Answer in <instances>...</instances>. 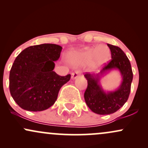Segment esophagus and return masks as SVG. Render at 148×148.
<instances>
[{
    "label": "esophagus",
    "mask_w": 148,
    "mask_h": 148,
    "mask_svg": "<svg viewBox=\"0 0 148 148\" xmlns=\"http://www.w3.org/2000/svg\"><path fill=\"white\" fill-rule=\"evenodd\" d=\"M80 74H81V73H80V72H79V71H76V72H73L72 74V79H76V78L79 76Z\"/></svg>",
    "instance_id": "obj_1"
}]
</instances>
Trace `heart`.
Returning a JSON list of instances; mask_svg holds the SVG:
<instances>
[{
	"instance_id": "obj_1",
	"label": "heart",
	"mask_w": 148,
	"mask_h": 148,
	"mask_svg": "<svg viewBox=\"0 0 148 148\" xmlns=\"http://www.w3.org/2000/svg\"><path fill=\"white\" fill-rule=\"evenodd\" d=\"M111 57L109 47L99 45L97 47H86L79 51L69 53L67 59L72 65L81 67L89 64L92 70H97L108 62Z\"/></svg>"
}]
</instances>
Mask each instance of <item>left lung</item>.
<instances>
[{
    "label": "left lung",
    "mask_w": 148,
    "mask_h": 148,
    "mask_svg": "<svg viewBox=\"0 0 148 148\" xmlns=\"http://www.w3.org/2000/svg\"><path fill=\"white\" fill-rule=\"evenodd\" d=\"M111 52L112 60L98 74L87 73L84 75L88 81V87L84 99L90 109L99 115L115 113L126 103L131 90L133 72L128 58L118 47L108 44ZM113 70H118L122 77L120 86L114 91H105L101 79Z\"/></svg>",
    "instance_id": "8db88e82"
}]
</instances>
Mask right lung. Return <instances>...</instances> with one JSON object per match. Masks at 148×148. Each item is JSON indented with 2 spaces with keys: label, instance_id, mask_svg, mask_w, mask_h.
<instances>
[{
  "label": "right lung",
  "instance_id": "add662e5",
  "mask_svg": "<svg viewBox=\"0 0 148 148\" xmlns=\"http://www.w3.org/2000/svg\"><path fill=\"white\" fill-rule=\"evenodd\" d=\"M62 49L54 44L31 46L16 58L10 72V91L21 108L42 111L56 102L61 87L71 77L53 71Z\"/></svg>",
  "mask_w": 148,
  "mask_h": 148
}]
</instances>
